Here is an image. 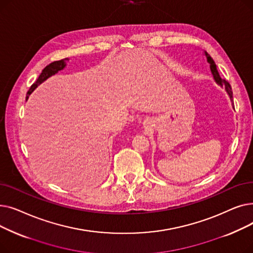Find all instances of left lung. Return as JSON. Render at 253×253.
Segmentation results:
<instances>
[{"mask_svg": "<svg viewBox=\"0 0 253 253\" xmlns=\"http://www.w3.org/2000/svg\"><path fill=\"white\" fill-rule=\"evenodd\" d=\"M205 56H206V58H207L208 63L210 64V71H211V73H212V76H213V78H214V80H215V82H216L217 84H219L220 86H224L225 91H227V93H228L229 96H230L231 101L233 102V91H232V87H231L230 83H229L228 81H225V80H223V79L220 78V76H219V74H218V72H217L216 64H215L214 60L212 59V57L208 54V53H207L206 51H205ZM233 105H234V103H233Z\"/></svg>", "mask_w": 253, "mask_h": 253, "instance_id": "left-lung-1", "label": "left lung"}]
</instances>
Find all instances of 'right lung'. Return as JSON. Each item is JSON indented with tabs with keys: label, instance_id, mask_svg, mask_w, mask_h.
Returning <instances> with one entry per match:
<instances>
[{
	"label": "right lung",
	"instance_id": "add662e5",
	"mask_svg": "<svg viewBox=\"0 0 253 253\" xmlns=\"http://www.w3.org/2000/svg\"><path fill=\"white\" fill-rule=\"evenodd\" d=\"M69 60V58H64V59H61V60H57V61H53L51 62L50 64H48L46 68L42 71L41 75L39 76V78L37 79V81L31 86L30 90L28 91V94H26V100H28L29 98V95H31V93L40 85L41 83H43L44 81H46V80L53 76L55 75L56 73H58V71H61L65 68L66 65V61Z\"/></svg>",
	"mask_w": 253,
	"mask_h": 253
}]
</instances>
